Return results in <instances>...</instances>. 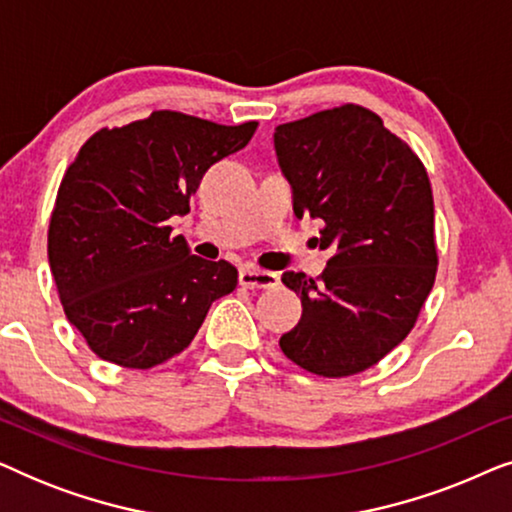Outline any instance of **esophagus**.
Masks as SVG:
<instances>
[{"label":"esophagus","instance_id":"obj_1","mask_svg":"<svg viewBox=\"0 0 512 512\" xmlns=\"http://www.w3.org/2000/svg\"><path fill=\"white\" fill-rule=\"evenodd\" d=\"M240 284L247 286V289H275L279 284L277 272L258 270L254 265H244L240 270Z\"/></svg>","mask_w":512,"mask_h":512}]
</instances>
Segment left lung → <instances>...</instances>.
<instances>
[{
    "label": "left lung",
    "instance_id": "obj_1",
    "mask_svg": "<svg viewBox=\"0 0 512 512\" xmlns=\"http://www.w3.org/2000/svg\"><path fill=\"white\" fill-rule=\"evenodd\" d=\"M275 151L293 212L324 221L317 242L333 251L317 279L282 275L303 317L279 347L307 373L356 375L408 338L436 282L429 174L359 104L277 125Z\"/></svg>",
    "mask_w": 512,
    "mask_h": 512
}]
</instances>
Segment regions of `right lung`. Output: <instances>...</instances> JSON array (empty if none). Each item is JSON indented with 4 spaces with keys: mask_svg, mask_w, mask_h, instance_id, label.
I'll return each mask as SVG.
<instances>
[{
    "mask_svg": "<svg viewBox=\"0 0 512 512\" xmlns=\"http://www.w3.org/2000/svg\"><path fill=\"white\" fill-rule=\"evenodd\" d=\"M256 128L163 109L81 146L55 198L48 263L69 324L100 359L165 363L235 291L233 265L193 256L167 221L188 214L209 165L244 149Z\"/></svg>",
    "mask_w": 512,
    "mask_h": 512,
    "instance_id": "add662e5",
    "label": "right lung"
}]
</instances>
